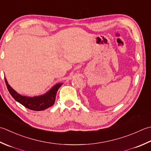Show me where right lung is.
Listing matches in <instances>:
<instances>
[{"mask_svg": "<svg viewBox=\"0 0 151 151\" xmlns=\"http://www.w3.org/2000/svg\"><path fill=\"white\" fill-rule=\"evenodd\" d=\"M4 80L10 95L13 97V98L26 108L36 111H43L54 104L56 93L61 86V84H58L44 95L30 97L19 95L10 86L6 81V79L4 78Z\"/></svg>", "mask_w": 151, "mask_h": 151, "instance_id": "add662e5", "label": "right lung"}]
</instances>
